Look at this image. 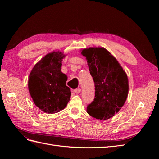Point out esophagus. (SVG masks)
I'll list each match as a JSON object with an SVG mask.
<instances>
[{
    "mask_svg": "<svg viewBox=\"0 0 159 159\" xmlns=\"http://www.w3.org/2000/svg\"><path fill=\"white\" fill-rule=\"evenodd\" d=\"M80 89H74L73 92H75L76 93H79L80 92Z\"/></svg>",
    "mask_w": 159,
    "mask_h": 159,
    "instance_id": "esophagus-1",
    "label": "esophagus"
}]
</instances>
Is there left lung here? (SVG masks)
<instances>
[{"mask_svg":"<svg viewBox=\"0 0 159 159\" xmlns=\"http://www.w3.org/2000/svg\"><path fill=\"white\" fill-rule=\"evenodd\" d=\"M95 84V98L87 106L89 115L99 120H107L119 112L128 93L127 75L116 58L104 48L82 50Z\"/></svg>","mask_w":159,"mask_h":159,"instance_id":"1","label":"left lung"}]
</instances>
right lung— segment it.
I'll list each match as a JSON object with an SVG mask.
<instances>
[{"instance_id": "obj_1", "label": "right lung", "mask_w": 159, "mask_h": 159, "mask_svg": "<svg viewBox=\"0 0 159 159\" xmlns=\"http://www.w3.org/2000/svg\"><path fill=\"white\" fill-rule=\"evenodd\" d=\"M61 52H52L35 64L29 76V93L35 105L48 114L58 113L67 106L71 92L63 73Z\"/></svg>"}]
</instances>
